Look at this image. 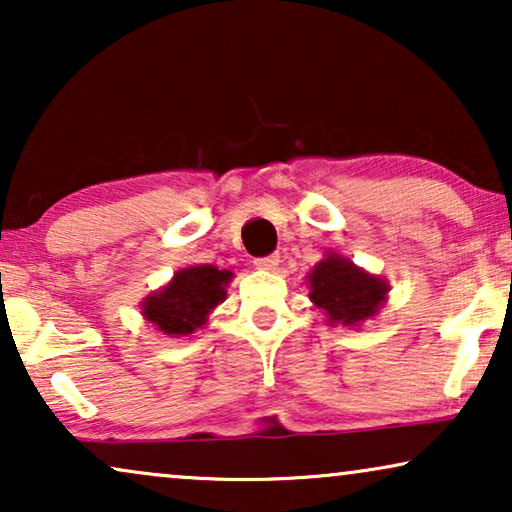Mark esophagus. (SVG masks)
Masks as SVG:
<instances>
[{"instance_id":"34e87169","label":"esophagus","mask_w":512,"mask_h":512,"mask_svg":"<svg viewBox=\"0 0 512 512\" xmlns=\"http://www.w3.org/2000/svg\"><path fill=\"white\" fill-rule=\"evenodd\" d=\"M254 265L258 270H275L279 265V254H270V256H261L254 258Z\"/></svg>"}]
</instances>
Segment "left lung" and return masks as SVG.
<instances>
[{
	"instance_id": "8db88e82",
	"label": "left lung",
	"mask_w": 512,
	"mask_h": 512,
	"mask_svg": "<svg viewBox=\"0 0 512 512\" xmlns=\"http://www.w3.org/2000/svg\"><path fill=\"white\" fill-rule=\"evenodd\" d=\"M310 298L331 321L354 326L373 317L387 298V284L347 258L331 254L310 272Z\"/></svg>"
}]
</instances>
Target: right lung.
Returning a JSON list of instances; mask_svg holds the SVG:
<instances>
[{
    "label": "right lung",
    "mask_w": 512,
    "mask_h": 512,
    "mask_svg": "<svg viewBox=\"0 0 512 512\" xmlns=\"http://www.w3.org/2000/svg\"><path fill=\"white\" fill-rule=\"evenodd\" d=\"M230 270L214 265H193L179 270L163 291L144 303V317L167 335H188L207 321V314L226 298Z\"/></svg>",
    "instance_id": "add662e5"
}]
</instances>
